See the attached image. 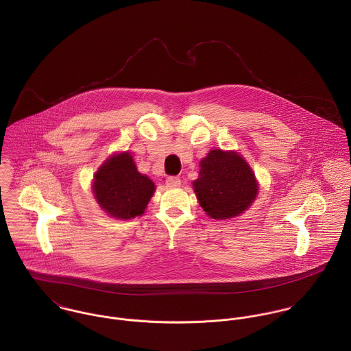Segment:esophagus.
Here are the masks:
<instances>
[{"mask_svg":"<svg viewBox=\"0 0 351 351\" xmlns=\"http://www.w3.org/2000/svg\"><path fill=\"white\" fill-rule=\"evenodd\" d=\"M165 184H167V187H169V189H178V187H180L182 182H180L179 178L171 176V178H168V179L165 180Z\"/></svg>","mask_w":351,"mask_h":351,"instance_id":"1","label":"esophagus"}]
</instances>
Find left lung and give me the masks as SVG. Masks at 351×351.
I'll list each match as a JSON object with an SVG mask.
<instances>
[{
	"label": "left lung",
	"instance_id": "1",
	"mask_svg": "<svg viewBox=\"0 0 351 351\" xmlns=\"http://www.w3.org/2000/svg\"><path fill=\"white\" fill-rule=\"evenodd\" d=\"M199 167L193 187L200 207L210 218L223 221L238 217L256 200L257 178L238 152L211 149Z\"/></svg>",
	"mask_w": 351,
	"mask_h": 351
}]
</instances>
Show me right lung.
Returning a JSON list of instances; mask_svg holds the SVG:
<instances>
[{
	"mask_svg": "<svg viewBox=\"0 0 351 351\" xmlns=\"http://www.w3.org/2000/svg\"><path fill=\"white\" fill-rule=\"evenodd\" d=\"M91 190L104 213L126 221L145 213L156 186L137 171L132 154L125 151L113 154L101 164Z\"/></svg>",
	"mask_w": 351,
	"mask_h": 351,
	"instance_id": "add662e5",
	"label": "right lung"
}]
</instances>
